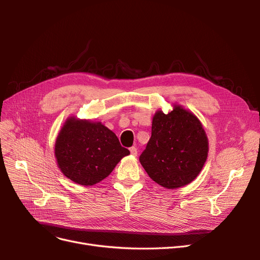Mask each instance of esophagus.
<instances>
[{
	"mask_svg": "<svg viewBox=\"0 0 260 260\" xmlns=\"http://www.w3.org/2000/svg\"><path fill=\"white\" fill-rule=\"evenodd\" d=\"M129 152H131V154H132V156H137L138 155V152H137V148H136L135 146H132L131 148H129Z\"/></svg>",
	"mask_w": 260,
	"mask_h": 260,
	"instance_id": "34e87169",
	"label": "esophagus"
}]
</instances>
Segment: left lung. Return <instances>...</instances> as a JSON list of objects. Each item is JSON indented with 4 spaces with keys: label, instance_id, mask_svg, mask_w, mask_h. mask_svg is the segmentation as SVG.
Masks as SVG:
<instances>
[{
    "label": "left lung",
    "instance_id": "1",
    "mask_svg": "<svg viewBox=\"0 0 260 260\" xmlns=\"http://www.w3.org/2000/svg\"><path fill=\"white\" fill-rule=\"evenodd\" d=\"M209 140L197 116L180 104L161 109L152 122V137L139 161L151 178L175 189L194 181L208 159Z\"/></svg>",
    "mask_w": 260,
    "mask_h": 260
}]
</instances>
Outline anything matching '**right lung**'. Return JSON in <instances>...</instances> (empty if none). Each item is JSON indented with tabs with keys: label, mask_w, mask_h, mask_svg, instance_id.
<instances>
[{
	"label": "right lung",
	"mask_w": 260,
	"mask_h": 260,
	"mask_svg": "<svg viewBox=\"0 0 260 260\" xmlns=\"http://www.w3.org/2000/svg\"><path fill=\"white\" fill-rule=\"evenodd\" d=\"M128 155L116 134L100 121L75 116L66 119L54 143V157L62 174L85 186L105 179Z\"/></svg>",
	"instance_id": "right-lung-1"
}]
</instances>
